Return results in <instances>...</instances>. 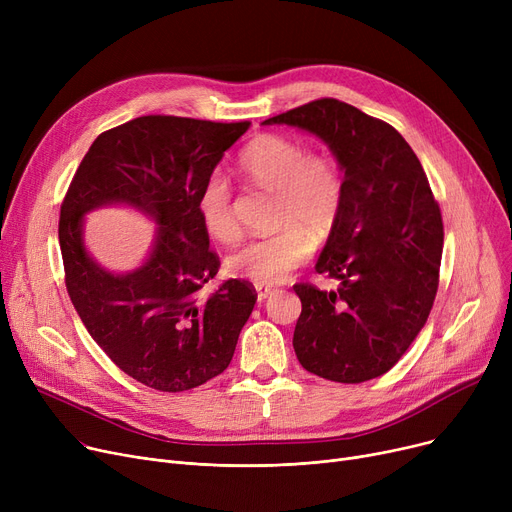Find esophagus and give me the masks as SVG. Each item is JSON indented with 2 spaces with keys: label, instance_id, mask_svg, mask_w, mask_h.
Wrapping results in <instances>:
<instances>
[{
  "label": "esophagus",
  "instance_id": "34e87169",
  "mask_svg": "<svg viewBox=\"0 0 512 512\" xmlns=\"http://www.w3.org/2000/svg\"><path fill=\"white\" fill-rule=\"evenodd\" d=\"M274 292H276V290L270 288V286H257V301L261 303V301H265V299H270Z\"/></svg>",
  "mask_w": 512,
  "mask_h": 512
}]
</instances>
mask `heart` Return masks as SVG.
<instances>
[{"label":"heart","mask_w":512,"mask_h":512,"mask_svg":"<svg viewBox=\"0 0 512 512\" xmlns=\"http://www.w3.org/2000/svg\"><path fill=\"white\" fill-rule=\"evenodd\" d=\"M238 168L253 184L274 191V234L245 242L228 257V270L255 282L274 286L305 265L315 242H324L340 224L346 205V182L338 161L326 151H307L282 134H261L238 155ZM197 211L209 236L230 242L240 226L234 213L232 186L222 172H211L197 195Z\"/></svg>","instance_id":"b5f03b06"}]
</instances>
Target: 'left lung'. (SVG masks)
I'll list each match as a JSON object with an SVG mask.
<instances>
[{
	"instance_id": "left-lung-1",
	"label": "left lung",
	"mask_w": 512,
	"mask_h": 512,
	"mask_svg": "<svg viewBox=\"0 0 512 512\" xmlns=\"http://www.w3.org/2000/svg\"><path fill=\"white\" fill-rule=\"evenodd\" d=\"M263 124L317 134L344 170L346 205L315 270L338 290L294 284L303 311L292 346L301 365L340 384L390 371L417 338L440 284L444 224L421 161L402 134L324 97Z\"/></svg>"
}]
</instances>
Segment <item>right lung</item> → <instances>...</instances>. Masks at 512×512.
Returning a JSON list of instances; mask_svg holds the SVG:
<instances>
[{
  "instance_id": "right-lung-1",
  "label": "right lung",
  "mask_w": 512,
  "mask_h": 512,
  "mask_svg": "<svg viewBox=\"0 0 512 512\" xmlns=\"http://www.w3.org/2000/svg\"><path fill=\"white\" fill-rule=\"evenodd\" d=\"M251 122L141 116L101 132L68 186L60 249L70 301L91 338L126 375L159 392H184L220 375L257 292L228 280L209 299L201 288L220 270L197 211L205 178ZM126 202L160 226L150 259L114 277L84 251L82 218Z\"/></svg>"
}]
</instances>
